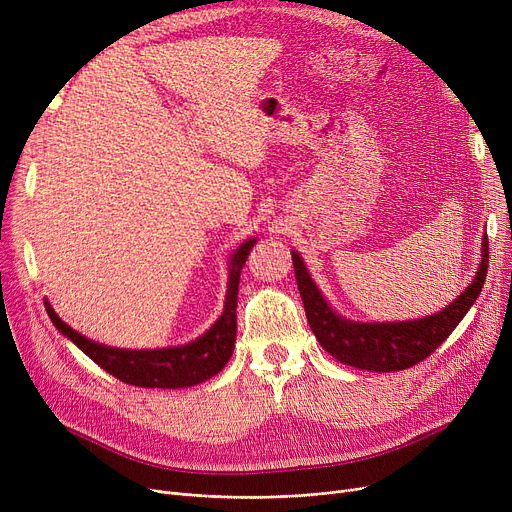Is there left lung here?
I'll return each instance as SVG.
<instances>
[{
	"label": "left lung",
	"mask_w": 512,
	"mask_h": 512,
	"mask_svg": "<svg viewBox=\"0 0 512 512\" xmlns=\"http://www.w3.org/2000/svg\"><path fill=\"white\" fill-rule=\"evenodd\" d=\"M488 263V236H483L481 265L473 284L446 309L423 319L398 321V324H357V321L342 319L328 307L309 278L303 259L297 251L292 253L294 276H297L307 321L315 338L340 363L367 371H400L432 355L477 301L488 276Z\"/></svg>",
	"instance_id": "left-lung-1"
}]
</instances>
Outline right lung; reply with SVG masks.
Listing matches in <instances>:
<instances>
[{"label": "right lung", "instance_id": "1", "mask_svg": "<svg viewBox=\"0 0 512 512\" xmlns=\"http://www.w3.org/2000/svg\"><path fill=\"white\" fill-rule=\"evenodd\" d=\"M255 238L247 240L245 245L230 259V282L226 292V307L222 317L215 321V326L197 338L176 348H157V351H122V348L103 346L93 340H87L74 332L68 324L58 317L45 301L47 315L51 317L64 336H68L80 351L93 359L103 371L124 384L141 386V388H186L201 384L215 373L222 371L232 357V348L236 340V299H238V282L240 270L247 261Z\"/></svg>", "mask_w": 512, "mask_h": 512}]
</instances>
